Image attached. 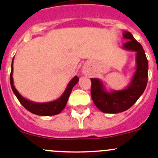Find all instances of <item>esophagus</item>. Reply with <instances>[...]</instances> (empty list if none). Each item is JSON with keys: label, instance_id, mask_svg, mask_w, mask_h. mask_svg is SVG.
Returning <instances> with one entry per match:
<instances>
[{"label": "esophagus", "instance_id": "34e87169", "mask_svg": "<svg viewBox=\"0 0 158 158\" xmlns=\"http://www.w3.org/2000/svg\"><path fill=\"white\" fill-rule=\"evenodd\" d=\"M83 74H86V73H87V70H86V69H83Z\"/></svg>", "mask_w": 158, "mask_h": 158}]
</instances>
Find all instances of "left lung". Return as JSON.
<instances>
[{
    "instance_id": "1",
    "label": "left lung",
    "mask_w": 158,
    "mask_h": 158,
    "mask_svg": "<svg viewBox=\"0 0 158 158\" xmlns=\"http://www.w3.org/2000/svg\"><path fill=\"white\" fill-rule=\"evenodd\" d=\"M123 39L127 40L123 49L136 52V67L130 83L124 89L108 90L101 79L91 78V98L103 113L117 114L128 110L143 94L148 82V60L145 51L130 31H124Z\"/></svg>"
}]
</instances>
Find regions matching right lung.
Wrapping results in <instances>:
<instances>
[{
  "mask_svg": "<svg viewBox=\"0 0 158 158\" xmlns=\"http://www.w3.org/2000/svg\"><path fill=\"white\" fill-rule=\"evenodd\" d=\"M13 60H14V57H13V61H12V70H11L10 74V84L13 93L16 96L17 99L20 101L21 105L25 109L28 110V111L31 112V113L35 114L36 115H40V116H52V115L58 114H60V112L62 111L66 106L67 102H68V98H69L72 88H73L75 85H76V83L79 81V78L76 75L74 78H72L70 80L69 83H68V86L66 87L64 93L57 99L51 101V102H35L23 97L19 93L18 90H16V87H15L13 78Z\"/></svg>",
  "mask_w": 158,
  "mask_h": 158,
  "instance_id": "1",
  "label": "right lung"
}]
</instances>
